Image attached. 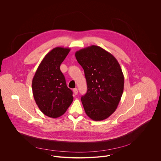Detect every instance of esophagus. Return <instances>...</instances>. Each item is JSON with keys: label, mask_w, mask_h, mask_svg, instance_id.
Wrapping results in <instances>:
<instances>
[{"label": "esophagus", "mask_w": 161, "mask_h": 161, "mask_svg": "<svg viewBox=\"0 0 161 161\" xmlns=\"http://www.w3.org/2000/svg\"><path fill=\"white\" fill-rule=\"evenodd\" d=\"M73 92H74V93L75 95H77V93H78V90H77V88L74 89H73Z\"/></svg>", "instance_id": "34e87169"}]
</instances>
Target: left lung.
<instances>
[{"mask_svg": "<svg viewBox=\"0 0 161 161\" xmlns=\"http://www.w3.org/2000/svg\"><path fill=\"white\" fill-rule=\"evenodd\" d=\"M84 70L87 92L81 97L87 115L94 121H101L114 113L124 89V75L115 57L95 45L75 53Z\"/></svg>", "mask_w": 161, "mask_h": 161, "instance_id": "8db88e82", "label": "left lung"}]
</instances>
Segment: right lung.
I'll use <instances>...</instances> for the list:
<instances>
[{
    "label": "right lung",
    "instance_id": "1",
    "mask_svg": "<svg viewBox=\"0 0 161 161\" xmlns=\"http://www.w3.org/2000/svg\"><path fill=\"white\" fill-rule=\"evenodd\" d=\"M56 47L49 51L41 63L32 80L34 99L43 114L58 118L63 115L73 101L72 91L66 85L60 66L70 51Z\"/></svg>",
    "mask_w": 161,
    "mask_h": 161
}]
</instances>
